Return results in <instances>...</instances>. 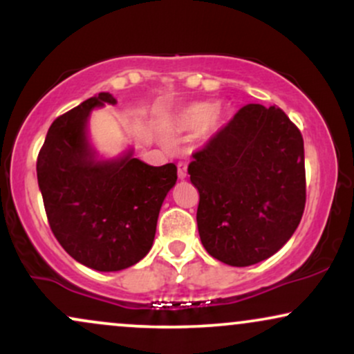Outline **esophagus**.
Wrapping results in <instances>:
<instances>
[{"label":"esophagus","mask_w":354,"mask_h":354,"mask_svg":"<svg viewBox=\"0 0 354 354\" xmlns=\"http://www.w3.org/2000/svg\"><path fill=\"white\" fill-rule=\"evenodd\" d=\"M178 176H180V180H185L186 178V165L185 163L178 165Z\"/></svg>","instance_id":"1"}]
</instances>
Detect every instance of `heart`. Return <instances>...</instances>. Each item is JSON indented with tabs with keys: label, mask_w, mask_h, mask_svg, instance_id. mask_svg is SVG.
<instances>
[{
	"label": "heart",
	"mask_w": 354,
	"mask_h": 354,
	"mask_svg": "<svg viewBox=\"0 0 354 354\" xmlns=\"http://www.w3.org/2000/svg\"><path fill=\"white\" fill-rule=\"evenodd\" d=\"M216 111V104L213 103H194L188 108L181 109L176 116L166 123V131L171 135H181V133H194L203 126L209 123Z\"/></svg>",
	"instance_id": "b5f03b06"
}]
</instances>
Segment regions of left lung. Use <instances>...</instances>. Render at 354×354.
<instances>
[{"instance_id": "obj_1", "label": "left lung", "mask_w": 354, "mask_h": 354, "mask_svg": "<svg viewBox=\"0 0 354 354\" xmlns=\"http://www.w3.org/2000/svg\"><path fill=\"white\" fill-rule=\"evenodd\" d=\"M188 173L200 193L203 246L226 265L250 266L270 258L301 221L303 136L281 108L243 106L193 153Z\"/></svg>"}]
</instances>
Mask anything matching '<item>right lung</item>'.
Masks as SVG:
<instances>
[{"instance_id": "add662e5", "label": "right lung", "mask_w": 354, "mask_h": 354, "mask_svg": "<svg viewBox=\"0 0 354 354\" xmlns=\"http://www.w3.org/2000/svg\"><path fill=\"white\" fill-rule=\"evenodd\" d=\"M116 103L100 93L53 121L36 161L50 228L71 258L96 271L136 265L151 250L158 214L176 166H149L131 153L96 161L86 140L93 108Z\"/></svg>"}]
</instances>
